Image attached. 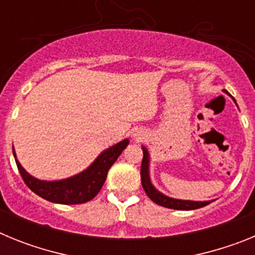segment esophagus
<instances>
[{
    "instance_id": "esophagus-1",
    "label": "esophagus",
    "mask_w": 255,
    "mask_h": 255,
    "mask_svg": "<svg viewBox=\"0 0 255 255\" xmlns=\"http://www.w3.org/2000/svg\"><path fill=\"white\" fill-rule=\"evenodd\" d=\"M132 138H134L136 141L143 140V139L145 138V134H144V132L141 131V130H136V131H135L134 134H132Z\"/></svg>"
}]
</instances>
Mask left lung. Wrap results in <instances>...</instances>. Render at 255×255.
Returning a JSON list of instances; mask_svg holds the SVG:
<instances>
[{"label":"left lung","mask_w":255,"mask_h":255,"mask_svg":"<svg viewBox=\"0 0 255 255\" xmlns=\"http://www.w3.org/2000/svg\"><path fill=\"white\" fill-rule=\"evenodd\" d=\"M224 93H226L227 96H230L233 98V101L236 103L235 98H234L231 94L227 91L224 89ZM141 149H143V162H141V168H140V176H141V185H143L144 191L147 193L148 197L150 198V200H153L155 204L158 206L166 207V208L171 209H179V211H191V209H198L202 208V207H206L211 203L212 200H206V202H199V200H188V199H176V198H171L168 195H164L163 193L158 190L152 184V180H150V172H149V164H150V154L148 152V149L144 145H141Z\"/></svg>","instance_id":"left-lung-1"}]
</instances>
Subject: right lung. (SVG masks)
I'll list each match as a JSON object with an SVG mask.
<instances>
[{
  "mask_svg": "<svg viewBox=\"0 0 255 255\" xmlns=\"http://www.w3.org/2000/svg\"><path fill=\"white\" fill-rule=\"evenodd\" d=\"M128 144L129 139H124L120 143L114 144L112 147L103 150L82 172L66 179L53 180V181L39 180L31 176L17 161L13 147L12 153L22 180L35 194L52 203L82 204L93 199L100 193L107 177L108 170L116 162L123 150L128 147Z\"/></svg>",
  "mask_w": 255,
  "mask_h": 255,
  "instance_id": "add662e5",
  "label": "right lung"
}]
</instances>
